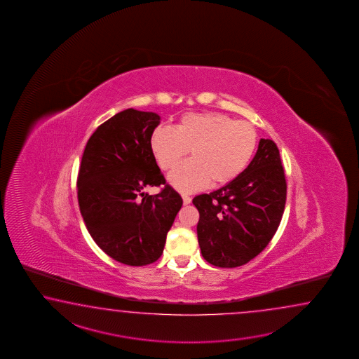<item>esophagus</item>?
<instances>
[{
	"instance_id": "1",
	"label": "esophagus",
	"mask_w": 359,
	"mask_h": 359,
	"mask_svg": "<svg viewBox=\"0 0 359 359\" xmlns=\"http://www.w3.org/2000/svg\"><path fill=\"white\" fill-rule=\"evenodd\" d=\"M182 200L183 205H189L191 203V198L190 196H187V195H182Z\"/></svg>"
}]
</instances>
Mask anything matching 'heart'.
I'll return each mask as SVG.
<instances>
[{"instance_id": "1", "label": "heart", "mask_w": 359, "mask_h": 359, "mask_svg": "<svg viewBox=\"0 0 359 359\" xmlns=\"http://www.w3.org/2000/svg\"><path fill=\"white\" fill-rule=\"evenodd\" d=\"M150 146L164 170L176 168L189 150L192 159L169 175V183L182 192L201 190L212 182H232L244 172L257 147V132L250 123L218 113L183 115L176 128L159 126Z\"/></svg>"}]
</instances>
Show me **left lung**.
<instances>
[{"mask_svg": "<svg viewBox=\"0 0 359 359\" xmlns=\"http://www.w3.org/2000/svg\"><path fill=\"white\" fill-rule=\"evenodd\" d=\"M198 208V246L215 267L235 268L269 244L283 218L286 180L275 142L260 138L250 164L232 182L192 200Z\"/></svg>", "mask_w": 359, "mask_h": 359, "instance_id": "obj_1", "label": "left lung"}]
</instances>
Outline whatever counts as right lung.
Segmentation results:
<instances>
[{
    "label": "right lung",
    "instance_id": "1",
    "mask_svg": "<svg viewBox=\"0 0 359 359\" xmlns=\"http://www.w3.org/2000/svg\"><path fill=\"white\" fill-rule=\"evenodd\" d=\"M153 111L126 109L102 123L84 149L76 181L84 224L100 249L127 266L161 258L182 198L165 183L150 137L161 124Z\"/></svg>",
    "mask_w": 359,
    "mask_h": 359
}]
</instances>
